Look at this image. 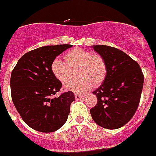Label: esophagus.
Returning a JSON list of instances; mask_svg holds the SVG:
<instances>
[{
  "label": "esophagus",
  "instance_id": "obj_1",
  "mask_svg": "<svg viewBox=\"0 0 156 156\" xmlns=\"http://www.w3.org/2000/svg\"><path fill=\"white\" fill-rule=\"evenodd\" d=\"M82 97H83L82 94H75V98H76V100H79V99H81Z\"/></svg>",
  "mask_w": 156,
  "mask_h": 156
}]
</instances>
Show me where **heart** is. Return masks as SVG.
<instances>
[{"label": "heart", "instance_id": "heart-1", "mask_svg": "<svg viewBox=\"0 0 156 156\" xmlns=\"http://www.w3.org/2000/svg\"><path fill=\"white\" fill-rule=\"evenodd\" d=\"M65 59L67 64L60 58H55L51 62V69L55 77L61 82H64L70 75V68L77 67V76L80 78L67 79L64 83V88L67 90L82 93L89 90L93 85L98 86L102 84L106 78L107 64L100 55L76 48L65 55Z\"/></svg>", "mask_w": 156, "mask_h": 156}]
</instances>
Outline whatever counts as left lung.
<instances>
[{"label":"left lung","mask_w":156,"mask_h":156,"mask_svg":"<svg viewBox=\"0 0 156 156\" xmlns=\"http://www.w3.org/2000/svg\"><path fill=\"white\" fill-rule=\"evenodd\" d=\"M93 48L104 57L108 72L103 84L93 92L98 101L90 112L99 126L117 129L127 123L137 109L143 73L139 64L121 50L106 45Z\"/></svg>","instance_id":"left-lung-1"}]
</instances>
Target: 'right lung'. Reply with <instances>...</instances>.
<instances>
[{"label": "right lung", "mask_w": 156, "mask_h": 156, "mask_svg": "<svg viewBox=\"0 0 156 156\" xmlns=\"http://www.w3.org/2000/svg\"><path fill=\"white\" fill-rule=\"evenodd\" d=\"M71 47L60 44L28 51L11 72L14 105L24 122L38 132H55L67 120L75 96L72 91H68L54 97L62 84L53 75L51 65L56 57Z\"/></svg>", "instance_id": "add662e5"}]
</instances>
